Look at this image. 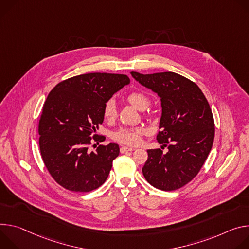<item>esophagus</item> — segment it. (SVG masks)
<instances>
[{"mask_svg":"<svg viewBox=\"0 0 249 249\" xmlns=\"http://www.w3.org/2000/svg\"><path fill=\"white\" fill-rule=\"evenodd\" d=\"M133 150H134L133 147H127V146H122V147L120 148L121 153H125V152H127V151H133Z\"/></svg>","mask_w":249,"mask_h":249,"instance_id":"34e87169","label":"esophagus"}]
</instances>
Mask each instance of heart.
<instances>
[{"instance_id": "b5f03b06", "label": "heart", "mask_w": 249, "mask_h": 249, "mask_svg": "<svg viewBox=\"0 0 249 249\" xmlns=\"http://www.w3.org/2000/svg\"><path fill=\"white\" fill-rule=\"evenodd\" d=\"M128 103L140 109H144L148 104V97L142 92H131L126 96ZM103 116L107 121H114L117 117V107L113 99L107 100L103 107ZM145 133L143 127H122L113 133V140L129 146L139 145Z\"/></svg>"}]
</instances>
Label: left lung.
<instances>
[{
    "instance_id": "8db88e82",
    "label": "left lung",
    "mask_w": 249,
    "mask_h": 249,
    "mask_svg": "<svg viewBox=\"0 0 249 249\" xmlns=\"http://www.w3.org/2000/svg\"><path fill=\"white\" fill-rule=\"evenodd\" d=\"M141 84L157 93L162 116L156 140L168 147L148 149L142 168L146 181L162 191L177 190L194 179L204 165L214 139L210 105L196 83L174 72H131Z\"/></svg>"
}]
</instances>
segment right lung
<instances>
[{
	"label": "right lung",
	"instance_id": "add662e5",
	"mask_svg": "<svg viewBox=\"0 0 249 249\" xmlns=\"http://www.w3.org/2000/svg\"><path fill=\"white\" fill-rule=\"evenodd\" d=\"M128 83L124 74L88 73L58 83L48 94L38 123L39 148L49 174L63 188L86 193L107 180L120 147L109 143L91 151L90 145L92 140L103 142L96 129L105 103Z\"/></svg>",
	"mask_w": 249,
	"mask_h": 249
}]
</instances>
